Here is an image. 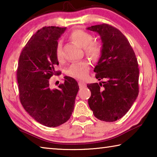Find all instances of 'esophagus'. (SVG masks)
Here are the masks:
<instances>
[{"label":"esophagus","instance_id":"34e87169","mask_svg":"<svg viewBox=\"0 0 157 157\" xmlns=\"http://www.w3.org/2000/svg\"><path fill=\"white\" fill-rule=\"evenodd\" d=\"M78 84H79V88H84V87L86 86V83L84 81H79L78 82Z\"/></svg>","mask_w":157,"mask_h":157}]
</instances>
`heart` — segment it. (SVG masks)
<instances>
[{"instance_id":"obj_1","label":"heart","mask_w":157,"mask_h":157,"mask_svg":"<svg viewBox=\"0 0 157 157\" xmlns=\"http://www.w3.org/2000/svg\"><path fill=\"white\" fill-rule=\"evenodd\" d=\"M70 38L79 46L84 48L85 53L94 59H98L102 53V45L99 41H93L94 37L91 34L81 29H75L71 32ZM56 57L58 60L62 59V43L57 44L56 48ZM90 69V63L87 60L75 63L68 69V74L73 78L83 79L86 78Z\"/></svg>"}]
</instances>
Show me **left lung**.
I'll list each match as a JSON object with an SVG mask.
<instances>
[{
	"label": "left lung",
	"mask_w": 157,
	"mask_h": 157,
	"mask_svg": "<svg viewBox=\"0 0 157 157\" xmlns=\"http://www.w3.org/2000/svg\"><path fill=\"white\" fill-rule=\"evenodd\" d=\"M87 30L101 37L102 53L94 72L98 80L106 79L87 84L91 92L89 107L99 120L114 122L125 115L139 95L137 59L129 41L117 28L102 23Z\"/></svg>",
	"instance_id": "1"
}]
</instances>
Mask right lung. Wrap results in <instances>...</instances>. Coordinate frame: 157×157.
<instances>
[{"label":"right lung","mask_w":157,"mask_h":157,"mask_svg":"<svg viewBox=\"0 0 157 157\" xmlns=\"http://www.w3.org/2000/svg\"><path fill=\"white\" fill-rule=\"evenodd\" d=\"M66 28L48 26L33 34L18 59L17 78L21 105L38 123L48 127L61 125L73 113L79 90L77 81L64 77L57 89L50 86V78L59 75L56 57L57 40Z\"/></svg>","instance_id":"add662e5"}]
</instances>
